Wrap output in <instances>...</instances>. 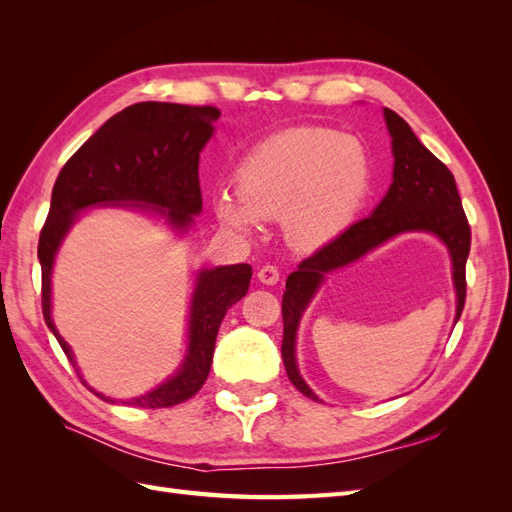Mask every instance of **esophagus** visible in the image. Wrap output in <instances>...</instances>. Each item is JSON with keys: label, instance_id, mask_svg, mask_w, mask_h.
<instances>
[{"label": "esophagus", "instance_id": "esophagus-1", "mask_svg": "<svg viewBox=\"0 0 512 512\" xmlns=\"http://www.w3.org/2000/svg\"><path fill=\"white\" fill-rule=\"evenodd\" d=\"M258 280L265 286H275L277 282H280V271H277V267H273V265H265L258 271Z\"/></svg>", "mask_w": 512, "mask_h": 512}]
</instances>
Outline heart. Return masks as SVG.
<instances>
[{
  "instance_id": "heart-1",
  "label": "heart",
  "mask_w": 512,
  "mask_h": 512,
  "mask_svg": "<svg viewBox=\"0 0 512 512\" xmlns=\"http://www.w3.org/2000/svg\"><path fill=\"white\" fill-rule=\"evenodd\" d=\"M237 194H213L218 222L254 237L280 220L299 250L337 241L359 218L371 190V160L361 141L322 128H294L258 143L235 170Z\"/></svg>"
}]
</instances>
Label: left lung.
Listing matches in <instances>:
<instances>
[{
	"label": "left lung",
	"instance_id": "obj_1",
	"mask_svg": "<svg viewBox=\"0 0 512 512\" xmlns=\"http://www.w3.org/2000/svg\"><path fill=\"white\" fill-rule=\"evenodd\" d=\"M384 121L393 138V183L369 218L352 224L337 241L320 247L305 258L286 280L282 299L284 342L282 359L290 382L318 401L297 367V329L301 316L331 271L352 265L378 245L404 232H431L444 245L453 262V286L457 297L455 324L466 303V260L470 254V226L461 207L455 177L433 153L418 141L408 123L391 108Z\"/></svg>",
	"mask_w": 512,
	"mask_h": 512
}]
</instances>
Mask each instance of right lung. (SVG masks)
Listing matches in <instances>:
<instances>
[{
	"label": "right lung",
	"mask_w": 512,
	"mask_h": 512,
	"mask_svg": "<svg viewBox=\"0 0 512 512\" xmlns=\"http://www.w3.org/2000/svg\"><path fill=\"white\" fill-rule=\"evenodd\" d=\"M218 117L215 106L138 102L108 119L61 168L40 232L38 260L44 322L74 367V354L51 318V275L61 241L89 207L141 209L185 235L194 215L203 211L198 160ZM250 280V265L200 269L190 301L188 350L179 369L153 391L123 399V404L156 410L196 395L209 376L220 324L228 309L245 297ZM89 391L94 389L89 386ZM94 393L115 404V399Z\"/></svg>",
	"instance_id": "add662e5"
}]
</instances>
